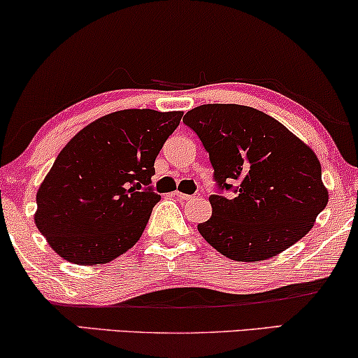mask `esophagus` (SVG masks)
<instances>
[{"instance_id":"34e87169","label":"esophagus","mask_w":358,"mask_h":358,"mask_svg":"<svg viewBox=\"0 0 358 358\" xmlns=\"http://www.w3.org/2000/svg\"><path fill=\"white\" fill-rule=\"evenodd\" d=\"M173 196L178 197L179 201H192V199L197 197L196 194H194V196H189V194H182V192H179V190H176V192H173Z\"/></svg>"}]
</instances>
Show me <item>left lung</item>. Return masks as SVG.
I'll return each mask as SVG.
<instances>
[{"instance_id":"left-lung-1","label":"left lung","mask_w":358,"mask_h":358,"mask_svg":"<svg viewBox=\"0 0 358 358\" xmlns=\"http://www.w3.org/2000/svg\"><path fill=\"white\" fill-rule=\"evenodd\" d=\"M210 157L219 190L212 217L197 225L217 252L235 262L276 257L313 229L326 208L321 162L285 124L252 106L208 103L185 113Z\"/></svg>"}]
</instances>
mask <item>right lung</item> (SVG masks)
I'll use <instances>...</instances> for the list:
<instances>
[{"label": "right lung", "mask_w": 358, "mask_h": 358, "mask_svg": "<svg viewBox=\"0 0 358 358\" xmlns=\"http://www.w3.org/2000/svg\"><path fill=\"white\" fill-rule=\"evenodd\" d=\"M180 118V111H115L67 143L36 196V227L55 253L103 264L136 243L161 199L151 185L156 156Z\"/></svg>", "instance_id": "right-lung-1"}]
</instances>
